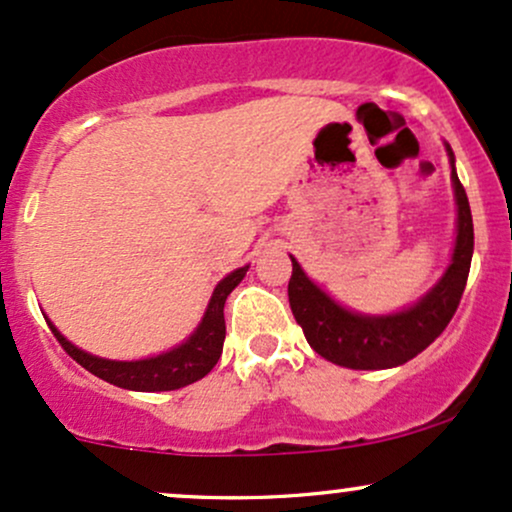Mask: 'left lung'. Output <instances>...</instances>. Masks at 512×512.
Instances as JSON below:
<instances>
[{"label": "left lung", "mask_w": 512, "mask_h": 512, "mask_svg": "<svg viewBox=\"0 0 512 512\" xmlns=\"http://www.w3.org/2000/svg\"><path fill=\"white\" fill-rule=\"evenodd\" d=\"M450 158L455 203H458V237H455L453 261L443 278L431 287L410 309L390 316H362L347 311L330 299L321 287L306 278V273L292 258V278L287 285L292 314L302 326L306 342L328 362L347 369H390L424 352L458 311L470 275L474 251L472 210L465 186L455 172V155L446 146Z\"/></svg>", "instance_id": "1"}]
</instances>
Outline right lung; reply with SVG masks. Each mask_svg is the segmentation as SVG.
Listing matches in <instances>:
<instances>
[{
	"instance_id": "right-lung-1",
	"label": "right lung",
	"mask_w": 512,
	"mask_h": 512,
	"mask_svg": "<svg viewBox=\"0 0 512 512\" xmlns=\"http://www.w3.org/2000/svg\"><path fill=\"white\" fill-rule=\"evenodd\" d=\"M246 270H249V266L237 268L227 278H222L218 287H215L213 297H210L203 321L198 323L191 338L170 352L158 354V357L138 359V362H112V359L93 357V354L71 345L50 321H47V326L52 328L54 338L59 340V345L64 347L66 354L74 362L81 364L90 374L102 378V381L112 383V386L141 390V393L177 390L203 378L218 364L222 354V342H225V314H222V309H225L227 294L242 282Z\"/></svg>"
}]
</instances>
